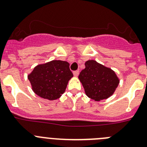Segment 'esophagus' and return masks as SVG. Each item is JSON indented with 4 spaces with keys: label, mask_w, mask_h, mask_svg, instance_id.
Returning a JSON list of instances; mask_svg holds the SVG:
<instances>
[{
    "label": "esophagus",
    "mask_w": 147,
    "mask_h": 147,
    "mask_svg": "<svg viewBox=\"0 0 147 147\" xmlns=\"http://www.w3.org/2000/svg\"><path fill=\"white\" fill-rule=\"evenodd\" d=\"M73 74H74V75L75 76H77L79 74V71H74V72H73Z\"/></svg>",
    "instance_id": "1"
}]
</instances>
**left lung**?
I'll list each match as a JSON object with an SVG mask.
<instances>
[{
	"label": "left lung",
	"mask_w": 147,
	"mask_h": 147,
	"mask_svg": "<svg viewBox=\"0 0 147 147\" xmlns=\"http://www.w3.org/2000/svg\"><path fill=\"white\" fill-rule=\"evenodd\" d=\"M79 79L86 95L96 101L111 96L119 84L115 73L95 60L86 62L85 68L80 72Z\"/></svg>",
	"instance_id": "obj_1"
}]
</instances>
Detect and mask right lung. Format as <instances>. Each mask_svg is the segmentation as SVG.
Instances as JSON below:
<instances>
[{"label":"right lung","mask_w":147,"mask_h":147,"mask_svg":"<svg viewBox=\"0 0 147 147\" xmlns=\"http://www.w3.org/2000/svg\"><path fill=\"white\" fill-rule=\"evenodd\" d=\"M72 76L68 62L52 60L36 66L28 79L36 95L51 100L57 99L64 93Z\"/></svg>","instance_id":"1"}]
</instances>
